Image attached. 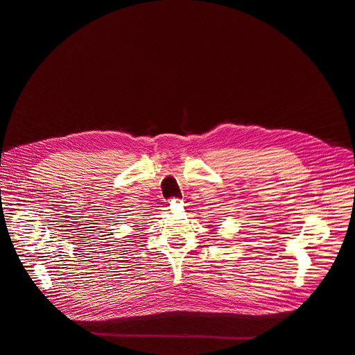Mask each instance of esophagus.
<instances>
[{
  "label": "esophagus",
  "instance_id": "esophagus-1",
  "mask_svg": "<svg viewBox=\"0 0 355 355\" xmlns=\"http://www.w3.org/2000/svg\"><path fill=\"white\" fill-rule=\"evenodd\" d=\"M175 203H178V199H171V202H170V207L175 206Z\"/></svg>",
  "mask_w": 355,
  "mask_h": 355
}]
</instances>
